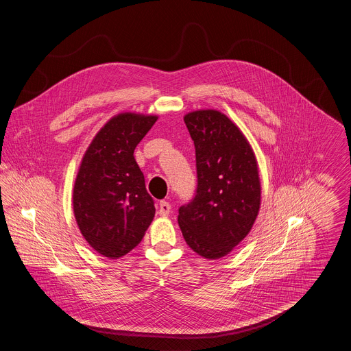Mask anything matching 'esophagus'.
I'll return each mask as SVG.
<instances>
[{"mask_svg": "<svg viewBox=\"0 0 351 351\" xmlns=\"http://www.w3.org/2000/svg\"><path fill=\"white\" fill-rule=\"evenodd\" d=\"M171 205H169V202L167 201H160V204H159V209H158V215L159 216H162V217H167L168 215L171 213Z\"/></svg>", "mask_w": 351, "mask_h": 351, "instance_id": "obj_1", "label": "esophagus"}]
</instances>
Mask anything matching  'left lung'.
Returning a JSON list of instances; mask_svg holds the SVG:
<instances>
[{
  "mask_svg": "<svg viewBox=\"0 0 351 351\" xmlns=\"http://www.w3.org/2000/svg\"><path fill=\"white\" fill-rule=\"evenodd\" d=\"M184 122L196 149L197 191L178 221L186 245L215 261L230 254L258 217V162L245 134L219 110H193Z\"/></svg>",
  "mask_w": 351,
  "mask_h": 351,
  "instance_id": "obj_1",
  "label": "left lung"
}]
</instances>
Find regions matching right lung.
<instances>
[{"label": "right lung", "mask_w": 351, "mask_h": 351, "mask_svg": "<svg viewBox=\"0 0 351 351\" xmlns=\"http://www.w3.org/2000/svg\"><path fill=\"white\" fill-rule=\"evenodd\" d=\"M158 116L123 112L92 139L76 175L72 205L85 241L101 255L118 259L139 245L154 216V200L134 150Z\"/></svg>", "instance_id": "obj_1"}]
</instances>
